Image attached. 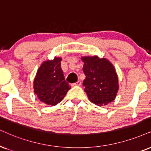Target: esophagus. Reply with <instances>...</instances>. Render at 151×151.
I'll return each instance as SVG.
<instances>
[{"label": "esophagus", "mask_w": 151, "mask_h": 151, "mask_svg": "<svg viewBox=\"0 0 151 151\" xmlns=\"http://www.w3.org/2000/svg\"><path fill=\"white\" fill-rule=\"evenodd\" d=\"M81 85V82L80 81H78L76 82V83H74L72 84V86H80Z\"/></svg>", "instance_id": "esophagus-1"}]
</instances>
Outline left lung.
Instances as JSON below:
<instances>
[{
    "instance_id": "8db88e82",
    "label": "left lung",
    "mask_w": 151,
    "mask_h": 151,
    "mask_svg": "<svg viewBox=\"0 0 151 151\" xmlns=\"http://www.w3.org/2000/svg\"><path fill=\"white\" fill-rule=\"evenodd\" d=\"M81 59L86 75L83 85L89 100L96 105L104 106L115 100L119 85L113 64L98 56H82Z\"/></svg>"
}]
</instances>
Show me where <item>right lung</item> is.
<instances>
[{
	"label": "right lung",
	"instance_id": "right-lung-1",
	"mask_svg": "<svg viewBox=\"0 0 151 151\" xmlns=\"http://www.w3.org/2000/svg\"><path fill=\"white\" fill-rule=\"evenodd\" d=\"M61 60L60 57H54L53 60L44 61L34 79V93L38 100L48 105L55 106L61 102L71 88L65 80Z\"/></svg>",
	"mask_w": 151,
	"mask_h": 151
}]
</instances>
